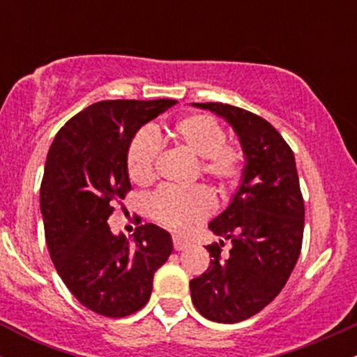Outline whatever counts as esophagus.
<instances>
[{
  "label": "esophagus",
  "mask_w": 357,
  "mask_h": 357,
  "mask_svg": "<svg viewBox=\"0 0 357 357\" xmlns=\"http://www.w3.org/2000/svg\"><path fill=\"white\" fill-rule=\"evenodd\" d=\"M173 245H174V250H178V252H181V250L190 247V241L181 238V236H174V238H173Z\"/></svg>",
  "instance_id": "esophagus-1"
}]
</instances>
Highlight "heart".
<instances>
[{
	"instance_id": "obj_1",
	"label": "heart",
	"mask_w": 357,
	"mask_h": 357,
	"mask_svg": "<svg viewBox=\"0 0 357 357\" xmlns=\"http://www.w3.org/2000/svg\"><path fill=\"white\" fill-rule=\"evenodd\" d=\"M166 139L176 149L199 159V174L215 183L220 191H228L240 183L245 171V153L238 146L227 144V134L215 119L191 114L179 119L166 130ZM158 146L149 132L136 134L127 149V173L139 186H147L155 178ZM151 215L159 223L186 231L206 218L213 210V198L204 188L179 191L165 188L149 202Z\"/></svg>"
}]
</instances>
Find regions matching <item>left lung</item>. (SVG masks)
Returning a JSON list of instances; mask_svg holds the SVG:
<instances>
[{
    "label": "left lung",
    "mask_w": 357,
    "mask_h": 357,
    "mask_svg": "<svg viewBox=\"0 0 357 357\" xmlns=\"http://www.w3.org/2000/svg\"><path fill=\"white\" fill-rule=\"evenodd\" d=\"M191 105L225 119L245 153L238 190L208 225L221 240L206 247L210 267L190 282L191 301L213 322H241L280 294L301 255L305 211L296 158L265 119L220 102ZM223 239L232 241L227 257Z\"/></svg>",
    "instance_id": "left-lung-1"
}]
</instances>
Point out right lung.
<instances>
[{
	"label": "right lung",
	"mask_w": 357,
	"mask_h": 357,
	"mask_svg": "<svg viewBox=\"0 0 357 357\" xmlns=\"http://www.w3.org/2000/svg\"><path fill=\"white\" fill-rule=\"evenodd\" d=\"M178 100H102L72 117L47 155L40 210L56 272L73 297L105 317H126L149 301L155 270L173 252L153 223L127 236L107 223L130 190L127 149L142 126Z\"/></svg>",
	"instance_id": "right-lung-1"
}]
</instances>
